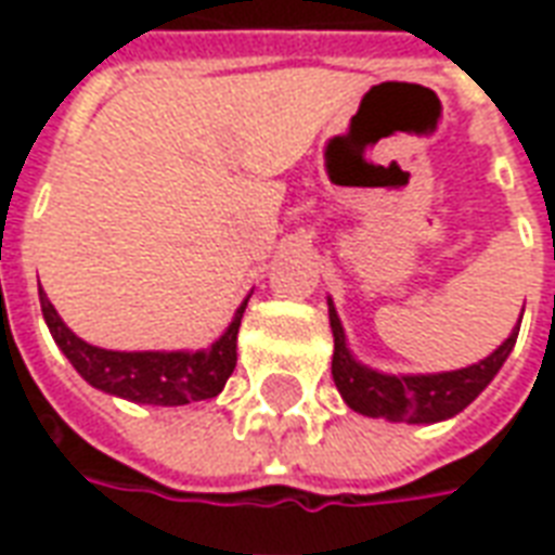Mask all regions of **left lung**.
<instances>
[{"mask_svg":"<svg viewBox=\"0 0 555 555\" xmlns=\"http://www.w3.org/2000/svg\"><path fill=\"white\" fill-rule=\"evenodd\" d=\"M330 326H333V338H336V350H333V380H336L338 392L348 401L350 410H357L362 416L386 418V422H410V425H422V422H440L476 401L478 392L496 377L502 362L508 360L514 341L520 326H514V333L500 348L490 353L488 360L469 369H457V372L446 374H410V377H396V374H380L365 369L350 357L348 345H345V330L338 321L336 309L330 302Z\"/></svg>","mask_w":555,"mask_h":555,"instance_id":"8db88e82","label":"left lung"}]
</instances>
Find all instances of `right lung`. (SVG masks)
<instances>
[{
    "instance_id": "obj_1",
    "label": "right lung",
    "mask_w": 555,
    "mask_h": 555,
    "mask_svg": "<svg viewBox=\"0 0 555 555\" xmlns=\"http://www.w3.org/2000/svg\"><path fill=\"white\" fill-rule=\"evenodd\" d=\"M246 302L249 297L241 302L225 336L214 348L195 350V353H151V350L121 353V350L94 348L74 336L41 291L43 321L70 365L94 389L139 404H157V408H181V404L217 398L222 392V386L237 365V330Z\"/></svg>"
}]
</instances>
